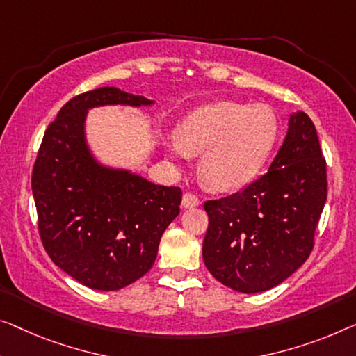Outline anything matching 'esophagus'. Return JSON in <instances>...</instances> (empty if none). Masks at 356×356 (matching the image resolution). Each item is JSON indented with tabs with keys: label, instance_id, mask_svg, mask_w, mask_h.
<instances>
[{
	"label": "esophagus",
	"instance_id": "obj_1",
	"mask_svg": "<svg viewBox=\"0 0 356 356\" xmlns=\"http://www.w3.org/2000/svg\"><path fill=\"white\" fill-rule=\"evenodd\" d=\"M200 204V200L193 193H184L182 196V208H195Z\"/></svg>",
	"mask_w": 356,
	"mask_h": 356
}]
</instances>
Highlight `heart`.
I'll return each mask as SVG.
<instances>
[{
	"label": "heart",
	"instance_id": "b5f03b06",
	"mask_svg": "<svg viewBox=\"0 0 356 356\" xmlns=\"http://www.w3.org/2000/svg\"><path fill=\"white\" fill-rule=\"evenodd\" d=\"M278 136L280 120L270 105L219 100L185 116L169 152L172 156L203 153L201 180L217 192H230L261 171Z\"/></svg>",
	"mask_w": 356,
	"mask_h": 356
}]
</instances>
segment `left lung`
Listing matches in <instances>:
<instances>
[{
  "mask_svg": "<svg viewBox=\"0 0 356 356\" xmlns=\"http://www.w3.org/2000/svg\"><path fill=\"white\" fill-rule=\"evenodd\" d=\"M325 203L326 161L315 124L297 110L268 171L241 192L204 203L206 268L238 293L275 288L310 256Z\"/></svg>",
  "mask_w": 356,
  "mask_h": 356,
  "instance_id": "left-lung-1",
  "label": "left lung"
}]
</instances>
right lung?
<instances>
[{
	"label": "right lung",
	"mask_w": 356,
	"mask_h": 356,
	"mask_svg": "<svg viewBox=\"0 0 356 356\" xmlns=\"http://www.w3.org/2000/svg\"><path fill=\"white\" fill-rule=\"evenodd\" d=\"M156 102L105 86L79 94L47 126L31 176L42 245L57 267L97 291H118L153 267L182 190L105 164L88 140L89 110Z\"/></svg>",
	"instance_id": "right-lung-1"
}]
</instances>
